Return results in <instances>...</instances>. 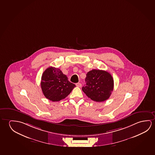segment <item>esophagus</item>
<instances>
[{"label": "esophagus", "mask_w": 155, "mask_h": 155, "mask_svg": "<svg viewBox=\"0 0 155 155\" xmlns=\"http://www.w3.org/2000/svg\"><path fill=\"white\" fill-rule=\"evenodd\" d=\"M76 85L77 87H81V84L78 83L76 84Z\"/></svg>", "instance_id": "1"}]
</instances>
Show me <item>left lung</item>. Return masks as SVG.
<instances>
[{
  "label": "left lung",
  "mask_w": 155,
  "mask_h": 155,
  "mask_svg": "<svg viewBox=\"0 0 155 155\" xmlns=\"http://www.w3.org/2000/svg\"><path fill=\"white\" fill-rule=\"evenodd\" d=\"M85 81L82 90L91 100L102 102L110 98L113 90L114 80L109 72L94 69L86 74Z\"/></svg>",
  "instance_id": "left-lung-1"
}]
</instances>
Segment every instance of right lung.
I'll list each match as a JSON object with an SVG mask.
<instances>
[{"instance_id": "1", "label": "right lung", "mask_w": 155, "mask_h": 155, "mask_svg": "<svg viewBox=\"0 0 155 155\" xmlns=\"http://www.w3.org/2000/svg\"><path fill=\"white\" fill-rule=\"evenodd\" d=\"M76 85L68 81L67 76L55 67H49L44 71L41 87L45 98L52 101H59L66 98Z\"/></svg>"}]
</instances>
